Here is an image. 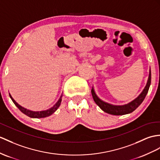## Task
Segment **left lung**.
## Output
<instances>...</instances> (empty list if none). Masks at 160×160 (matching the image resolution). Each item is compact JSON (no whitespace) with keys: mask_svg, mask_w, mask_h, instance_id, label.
Wrapping results in <instances>:
<instances>
[{"mask_svg":"<svg viewBox=\"0 0 160 160\" xmlns=\"http://www.w3.org/2000/svg\"><path fill=\"white\" fill-rule=\"evenodd\" d=\"M151 70H150L149 78H148L147 85L145 87V88H144L142 92L141 93V94H140L137 98H135L134 100H132V102L128 103L126 104L112 105V104L104 102V101H102V100H100L98 97V96L96 95V93H95V91H94V89H93V87L91 90L92 95L96 104L98 105V106L104 112L112 115H126L128 113H130L132 112H133L136 108H137L139 107V105L142 102V101L144 100V99H145L148 91H149V89L151 85Z\"/></svg>","mask_w":160,"mask_h":160,"instance_id":"left-lung-1","label":"left lung"}]
</instances>
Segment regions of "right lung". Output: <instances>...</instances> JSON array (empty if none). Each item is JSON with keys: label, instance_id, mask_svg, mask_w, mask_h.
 <instances>
[{"label": "right lung", "instance_id": "right-lung-1", "mask_svg": "<svg viewBox=\"0 0 160 160\" xmlns=\"http://www.w3.org/2000/svg\"><path fill=\"white\" fill-rule=\"evenodd\" d=\"M9 96H10L11 99L12 100L13 102L15 104V106H16L19 108V111H20L22 112H23L24 114H25L26 115L30 117V118H46V117H49L51 115H52L53 112L58 109V107H60V105L62 102V95L60 96V99L58 100V102L56 103V104L54 105L53 107L49 108V109H48V110L42 111H30L28 109H26V108L22 107L19 104H18L16 102H15V100L12 98V96H11V94H9Z\"/></svg>", "mask_w": 160, "mask_h": 160}]
</instances>
